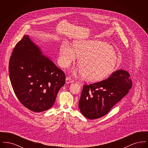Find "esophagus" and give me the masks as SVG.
Segmentation results:
<instances>
[{
  "label": "esophagus",
  "mask_w": 148,
  "mask_h": 148,
  "mask_svg": "<svg viewBox=\"0 0 148 148\" xmlns=\"http://www.w3.org/2000/svg\"><path fill=\"white\" fill-rule=\"evenodd\" d=\"M73 82H74V80L71 77H66V84L71 83H73Z\"/></svg>",
  "instance_id": "34e87169"
}]
</instances>
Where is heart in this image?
Returning <instances> with one entry per match:
<instances>
[{"instance_id":"b5f03b06","label":"heart","mask_w":148,"mask_h":148,"mask_svg":"<svg viewBox=\"0 0 148 148\" xmlns=\"http://www.w3.org/2000/svg\"><path fill=\"white\" fill-rule=\"evenodd\" d=\"M79 58V67L72 71L90 82L104 79L116 68L118 58L110 45L99 40H80L74 42L73 48L64 42L59 51V63L64 68H69Z\"/></svg>"}]
</instances>
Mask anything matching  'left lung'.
Wrapping results in <instances>:
<instances>
[{
    "instance_id": "obj_1",
    "label": "left lung",
    "mask_w": 148,
    "mask_h": 148,
    "mask_svg": "<svg viewBox=\"0 0 148 148\" xmlns=\"http://www.w3.org/2000/svg\"><path fill=\"white\" fill-rule=\"evenodd\" d=\"M132 87L127 71H115L106 80L85 85L79 101L80 112L86 118L95 119L104 116L125 97Z\"/></svg>"
}]
</instances>
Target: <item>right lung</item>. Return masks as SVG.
Instances as JSON below:
<instances>
[{"instance_id": "obj_1", "label": "right lung", "mask_w": 148, "mask_h": 148, "mask_svg": "<svg viewBox=\"0 0 148 148\" xmlns=\"http://www.w3.org/2000/svg\"><path fill=\"white\" fill-rule=\"evenodd\" d=\"M9 72L14 92L21 104L39 113L49 109L65 83V75L40 48L25 35L10 56Z\"/></svg>"}]
</instances>
